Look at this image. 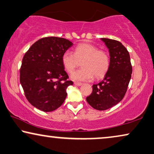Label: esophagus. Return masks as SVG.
<instances>
[{
    "instance_id": "obj_1",
    "label": "esophagus",
    "mask_w": 154,
    "mask_h": 154,
    "mask_svg": "<svg viewBox=\"0 0 154 154\" xmlns=\"http://www.w3.org/2000/svg\"><path fill=\"white\" fill-rule=\"evenodd\" d=\"M74 85L76 86H81V85H82V83H81V82H75Z\"/></svg>"
}]
</instances>
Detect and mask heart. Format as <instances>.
<instances>
[{
	"instance_id": "heart-1",
	"label": "heart",
	"mask_w": 154,
	"mask_h": 154,
	"mask_svg": "<svg viewBox=\"0 0 154 154\" xmlns=\"http://www.w3.org/2000/svg\"><path fill=\"white\" fill-rule=\"evenodd\" d=\"M81 63V69L73 72L71 77L74 81H87L94 77L103 78L110 67V57L106 51L99 50L97 46L89 43H82L76 46L73 54L66 51L62 54V63L69 73H72Z\"/></svg>"
}]
</instances>
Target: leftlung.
<instances>
[{
    "label": "left lung",
    "mask_w": 154,
    "mask_h": 154,
    "mask_svg": "<svg viewBox=\"0 0 154 154\" xmlns=\"http://www.w3.org/2000/svg\"><path fill=\"white\" fill-rule=\"evenodd\" d=\"M101 39L108 48L110 67L103 81L93 85L92 92L86 100L93 108L105 110L123 99L132 74V66L128 51L121 42L108 38Z\"/></svg>",
    "instance_id": "obj_1"
}]
</instances>
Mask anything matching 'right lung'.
Masks as SVG:
<instances>
[{"label": "right lung", "instance_id": "add662e5", "mask_svg": "<svg viewBox=\"0 0 154 154\" xmlns=\"http://www.w3.org/2000/svg\"><path fill=\"white\" fill-rule=\"evenodd\" d=\"M73 45L61 37L42 38L24 55L20 69V82L31 105L44 112L58 108L65 100L66 88L73 82L62 63V54Z\"/></svg>", "mask_w": 154, "mask_h": 154}]
</instances>
